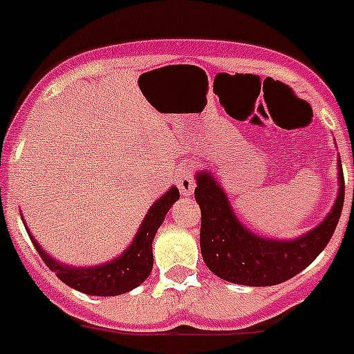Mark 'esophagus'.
I'll list each match as a JSON object with an SVG mask.
<instances>
[{"label":"esophagus","instance_id":"34e87169","mask_svg":"<svg viewBox=\"0 0 354 354\" xmlns=\"http://www.w3.org/2000/svg\"><path fill=\"white\" fill-rule=\"evenodd\" d=\"M176 185L183 196H192L196 188V169L194 166H185L178 171Z\"/></svg>","mask_w":354,"mask_h":354}]
</instances>
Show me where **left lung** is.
<instances>
[{
	"label": "left lung",
	"instance_id": "left-lung-1",
	"mask_svg": "<svg viewBox=\"0 0 354 354\" xmlns=\"http://www.w3.org/2000/svg\"><path fill=\"white\" fill-rule=\"evenodd\" d=\"M339 196L316 229L295 241L255 236L236 218L220 185L207 173L197 174L196 201L201 207V253L211 272L246 286H272L306 269L325 250L344 204V174L339 166Z\"/></svg>",
	"mask_w": 354,
	"mask_h": 354
}]
</instances>
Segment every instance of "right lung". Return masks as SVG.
<instances>
[{
  "mask_svg": "<svg viewBox=\"0 0 354 354\" xmlns=\"http://www.w3.org/2000/svg\"><path fill=\"white\" fill-rule=\"evenodd\" d=\"M180 199L178 188L173 187L169 192H166L147 213V218L141 223L136 237L132 241L131 246L124 252V255L104 266L97 267H68L59 263L57 260L52 259L50 255L43 252L41 246L31 237L36 252L47 263L48 269L54 270L55 276L66 283L71 288L78 292L88 293V295L99 297H111L120 295V293L131 292L132 288L140 286L141 283L150 276L151 267H153V253H151V241H153L155 232L162 225L167 211L171 209L176 201ZM29 234V230H28Z\"/></svg>",
  "mask_w": 354,
  "mask_h": 354,
  "instance_id": "1",
  "label": "right lung"
}]
</instances>
